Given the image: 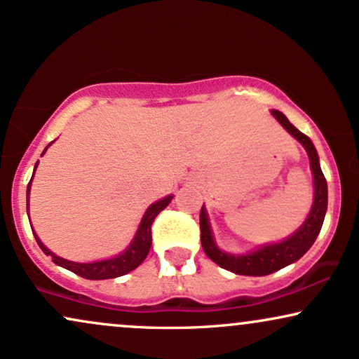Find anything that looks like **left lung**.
I'll list each match as a JSON object with an SVG mask.
<instances>
[{
	"label": "left lung",
	"mask_w": 359,
	"mask_h": 359,
	"mask_svg": "<svg viewBox=\"0 0 359 359\" xmlns=\"http://www.w3.org/2000/svg\"><path fill=\"white\" fill-rule=\"evenodd\" d=\"M271 114L306 149L309 166H311L313 172V184H315V200H313V206L309 210L308 218L304 219V223L291 236H287L286 240L280 243L263 245L245 255H231L219 250L215 241L213 231H211L206 208L203 205L200 213V228L201 246L205 250L206 256L210 259H213L216 264H219L221 268L236 274H245V276H266V274H271L278 271V269L298 261L313 246V243L316 241L318 234L321 231L323 221H325L326 210H328V184H326L325 175L321 171L320 158H318L315 144H313V141L306 135L296 130L281 111L271 109Z\"/></svg>",
	"instance_id": "left-lung-1"
}]
</instances>
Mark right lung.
Instances as JSON below:
<instances>
[{
	"label": "right lung",
	"mask_w": 359,
	"mask_h": 359,
	"mask_svg": "<svg viewBox=\"0 0 359 359\" xmlns=\"http://www.w3.org/2000/svg\"><path fill=\"white\" fill-rule=\"evenodd\" d=\"M51 144V143H50ZM48 144V146H50ZM48 146L44 148L43 154L46 153ZM41 154V156H43ZM38 163L34 165V171H36ZM33 171V176H34ZM33 176H31L28 188H26V211L29 213V189H31V181H33ZM172 200V194H168L166 198L159 200L156 203H153L148 210L144 211L143 218H141V223L138 226V231H136L135 238H133L130 245L121 255L114 256V258H108V259H100V261H93V263H74V261L60 258L55 253H51L46 246L43 245L41 240L36 236V233L33 231L34 238H36V243L39 248L44 251V255L51 256L53 263L57 264V266L69 269L78 276L86 278V280H109V278H118L123 276V274L133 271L135 268H138L141 263H143L146 256L149 253V248H151V224L154 218H156L158 213H161L165 208L170 205Z\"/></svg>",
	"instance_id": "right-lung-1"
}]
</instances>
